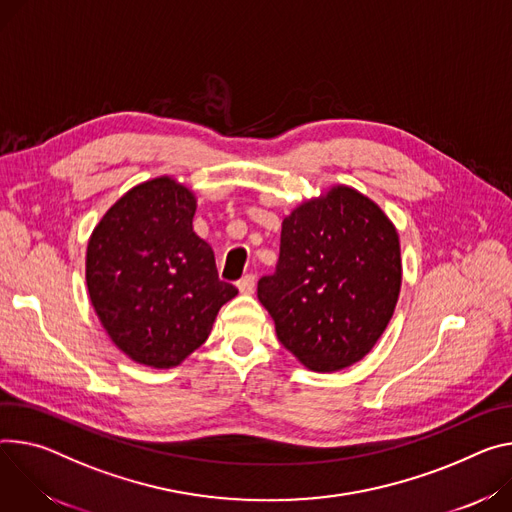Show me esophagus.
Listing matches in <instances>:
<instances>
[{"label":"esophagus","instance_id":"1","mask_svg":"<svg viewBox=\"0 0 512 512\" xmlns=\"http://www.w3.org/2000/svg\"><path fill=\"white\" fill-rule=\"evenodd\" d=\"M237 288H239V292H241V294H251V292H253V288H255V275H253V273L243 275L241 280L237 282Z\"/></svg>","mask_w":512,"mask_h":512}]
</instances>
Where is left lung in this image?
Masks as SVG:
<instances>
[{
    "instance_id": "8db88e82",
    "label": "left lung",
    "mask_w": 512,
    "mask_h": 512,
    "mask_svg": "<svg viewBox=\"0 0 512 512\" xmlns=\"http://www.w3.org/2000/svg\"><path fill=\"white\" fill-rule=\"evenodd\" d=\"M400 286L394 222L374 200L337 183L284 218L277 271L261 277L257 296L282 345L304 367L329 374L374 349Z\"/></svg>"
}]
</instances>
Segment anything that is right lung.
<instances>
[{"instance_id":"right-lung-1","label":"right lung","mask_w":512,"mask_h":512,"mask_svg":"<svg viewBox=\"0 0 512 512\" xmlns=\"http://www.w3.org/2000/svg\"><path fill=\"white\" fill-rule=\"evenodd\" d=\"M196 194L171 175L134 185L87 241L85 282L104 331L132 361L169 369L206 343L235 286L218 280L192 220Z\"/></svg>"}]
</instances>
